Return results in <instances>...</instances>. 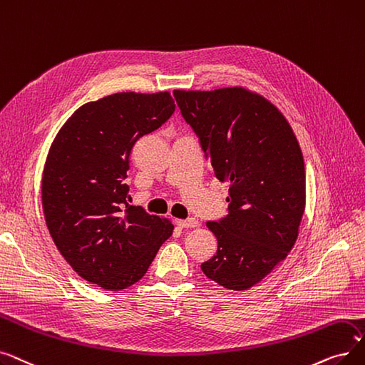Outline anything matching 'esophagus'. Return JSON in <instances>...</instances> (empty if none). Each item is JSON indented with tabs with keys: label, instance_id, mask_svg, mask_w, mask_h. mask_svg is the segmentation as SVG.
Returning a JSON list of instances; mask_svg holds the SVG:
<instances>
[{
	"label": "esophagus",
	"instance_id": "34e87169",
	"mask_svg": "<svg viewBox=\"0 0 365 365\" xmlns=\"http://www.w3.org/2000/svg\"><path fill=\"white\" fill-rule=\"evenodd\" d=\"M177 225L180 229H195L199 225V221L196 218H188V220H175Z\"/></svg>",
	"mask_w": 365,
	"mask_h": 365
}]
</instances>
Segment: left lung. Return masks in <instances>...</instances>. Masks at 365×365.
I'll use <instances>...</instances> for the list:
<instances>
[{
  "label": "left lung",
  "instance_id": "8db88e82",
  "mask_svg": "<svg viewBox=\"0 0 365 365\" xmlns=\"http://www.w3.org/2000/svg\"><path fill=\"white\" fill-rule=\"evenodd\" d=\"M187 123L230 182L229 215L207 221L218 242L202 272L218 285L245 291L287 258L306 206L304 160L288 120L264 96L245 88L173 91Z\"/></svg>",
  "mask_w": 365,
  "mask_h": 365
}]
</instances>
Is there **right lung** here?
Segmentation results:
<instances>
[{"instance_id": "right-lung-1", "label": "right lung", "mask_w": 365, "mask_h": 365, "mask_svg": "<svg viewBox=\"0 0 365 365\" xmlns=\"http://www.w3.org/2000/svg\"><path fill=\"white\" fill-rule=\"evenodd\" d=\"M175 111L169 92L108 95L81 106L50 145L41 181L47 229L73 270L110 291L147 273L173 224L129 205V155Z\"/></svg>"}]
</instances>
